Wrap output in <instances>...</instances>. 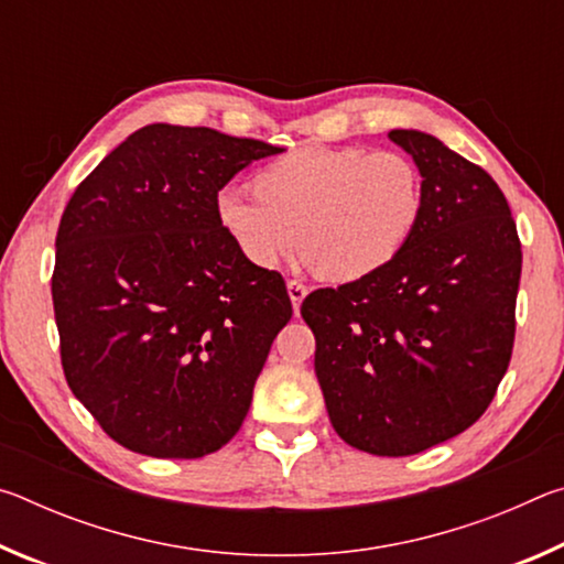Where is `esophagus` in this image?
I'll use <instances>...</instances> for the list:
<instances>
[{
    "mask_svg": "<svg viewBox=\"0 0 564 564\" xmlns=\"http://www.w3.org/2000/svg\"><path fill=\"white\" fill-rule=\"evenodd\" d=\"M285 289H289V299H291V303H293V311L299 313L301 303H303V299H305V293H308V289H305V285L299 283V281H289V285H285Z\"/></svg>",
    "mask_w": 564,
    "mask_h": 564,
    "instance_id": "esophagus-1",
    "label": "esophagus"
}]
</instances>
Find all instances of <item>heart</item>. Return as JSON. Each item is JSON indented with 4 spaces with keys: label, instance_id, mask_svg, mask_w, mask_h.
I'll return each mask as SVG.
<instances>
[{
    "label": "heart",
    "instance_id": "b5f03b06",
    "mask_svg": "<svg viewBox=\"0 0 564 564\" xmlns=\"http://www.w3.org/2000/svg\"><path fill=\"white\" fill-rule=\"evenodd\" d=\"M423 214V178L400 151L303 147L273 161L259 194L228 184L216 218L251 265L273 269L303 246L330 281L383 271Z\"/></svg>",
    "mask_w": 564,
    "mask_h": 564
}]
</instances>
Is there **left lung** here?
<instances>
[{
    "instance_id": "1",
    "label": "left lung",
    "mask_w": 564,
    "mask_h": 564,
    "mask_svg": "<svg viewBox=\"0 0 564 564\" xmlns=\"http://www.w3.org/2000/svg\"><path fill=\"white\" fill-rule=\"evenodd\" d=\"M388 139L423 176V214L395 261L301 305L333 431L403 457L467 431L508 370L522 271L518 228L488 171L415 129Z\"/></svg>"
}]
</instances>
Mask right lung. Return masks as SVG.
<instances>
[{"instance_id": "1", "label": "right lung", "mask_w": 564, "mask_h": 564, "mask_svg": "<svg viewBox=\"0 0 564 564\" xmlns=\"http://www.w3.org/2000/svg\"><path fill=\"white\" fill-rule=\"evenodd\" d=\"M206 127L149 123L74 191L52 301L66 383L111 441L204 457L238 433L293 308L281 273L248 263L216 194L281 154Z\"/></svg>"}]
</instances>
